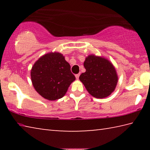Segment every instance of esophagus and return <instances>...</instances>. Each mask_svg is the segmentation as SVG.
<instances>
[{
  "label": "esophagus",
  "mask_w": 150,
  "mask_h": 150,
  "mask_svg": "<svg viewBox=\"0 0 150 150\" xmlns=\"http://www.w3.org/2000/svg\"><path fill=\"white\" fill-rule=\"evenodd\" d=\"M79 75H80L79 73H78V74L75 75V77H76V79H78L79 77Z\"/></svg>",
  "instance_id": "esophagus-1"
}]
</instances>
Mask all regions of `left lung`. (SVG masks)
<instances>
[{
	"instance_id": "obj_1",
	"label": "left lung",
	"mask_w": 150,
	"mask_h": 150,
	"mask_svg": "<svg viewBox=\"0 0 150 150\" xmlns=\"http://www.w3.org/2000/svg\"><path fill=\"white\" fill-rule=\"evenodd\" d=\"M86 69L79 79L86 89L94 97H107L115 90L118 77L115 66L102 56L91 54L83 63Z\"/></svg>"
}]
</instances>
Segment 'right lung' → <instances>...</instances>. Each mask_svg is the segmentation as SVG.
Segmentation results:
<instances>
[{
	"instance_id": "right-lung-1",
	"label": "right lung",
	"mask_w": 150,
	"mask_h": 150,
	"mask_svg": "<svg viewBox=\"0 0 150 150\" xmlns=\"http://www.w3.org/2000/svg\"><path fill=\"white\" fill-rule=\"evenodd\" d=\"M30 75L35 90L49 100L62 98L75 80L69 63L59 52H50L40 57L32 66Z\"/></svg>"
}]
</instances>
